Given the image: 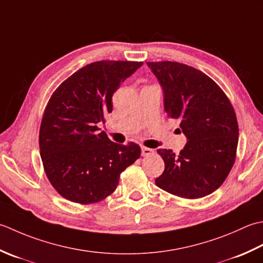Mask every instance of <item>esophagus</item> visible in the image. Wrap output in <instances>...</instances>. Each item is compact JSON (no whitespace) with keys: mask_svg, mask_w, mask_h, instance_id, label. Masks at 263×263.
<instances>
[{"mask_svg":"<svg viewBox=\"0 0 263 263\" xmlns=\"http://www.w3.org/2000/svg\"><path fill=\"white\" fill-rule=\"evenodd\" d=\"M152 153H153V149L145 147V146L142 147V155H143V157H148V155H151Z\"/></svg>","mask_w":263,"mask_h":263,"instance_id":"esophagus-1","label":"esophagus"}]
</instances>
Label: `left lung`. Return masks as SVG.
I'll list each match as a JSON object with an SVG mask.
<instances>
[{"label":"left lung","mask_w":263,"mask_h":263,"mask_svg":"<svg viewBox=\"0 0 263 263\" xmlns=\"http://www.w3.org/2000/svg\"><path fill=\"white\" fill-rule=\"evenodd\" d=\"M163 90L164 111L178 119L187 138L179 154L160 148V189L184 199H200L218 190L233 168L238 124L223 90L197 69L179 62H147Z\"/></svg>","instance_id":"obj_1"}]
</instances>
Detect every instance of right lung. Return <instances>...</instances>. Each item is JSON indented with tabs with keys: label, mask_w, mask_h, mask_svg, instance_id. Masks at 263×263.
I'll return each instance as SVG.
<instances>
[{
	"label": "right lung",
	"mask_w": 263,
	"mask_h": 263,
	"mask_svg": "<svg viewBox=\"0 0 263 263\" xmlns=\"http://www.w3.org/2000/svg\"><path fill=\"white\" fill-rule=\"evenodd\" d=\"M143 62L96 61L59 86L40 128L45 174L64 199L80 204L100 202L119 184L120 174L141 155L130 142H111L99 125L112 112V96Z\"/></svg>",
	"instance_id": "1"
}]
</instances>
